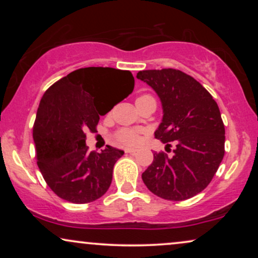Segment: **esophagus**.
<instances>
[{
  "label": "esophagus",
  "mask_w": 258,
  "mask_h": 258,
  "mask_svg": "<svg viewBox=\"0 0 258 258\" xmlns=\"http://www.w3.org/2000/svg\"><path fill=\"white\" fill-rule=\"evenodd\" d=\"M136 149H125V153L126 154H130V155H134V154H136Z\"/></svg>",
  "instance_id": "1"
}]
</instances>
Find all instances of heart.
I'll use <instances>...</instances> for the list:
<instances>
[{"label":"heart","mask_w":258,"mask_h":258,"mask_svg":"<svg viewBox=\"0 0 258 258\" xmlns=\"http://www.w3.org/2000/svg\"><path fill=\"white\" fill-rule=\"evenodd\" d=\"M143 96H147V95H143ZM115 140L121 146L133 147L140 142V134L135 129L122 128L115 133Z\"/></svg>","instance_id":"1"}]
</instances>
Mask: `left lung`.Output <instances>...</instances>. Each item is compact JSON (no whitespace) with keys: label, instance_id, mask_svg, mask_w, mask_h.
Here are the masks:
<instances>
[{"label":"left lung","instance_id":"8db88e82","mask_svg":"<svg viewBox=\"0 0 258 258\" xmlns=\"http://www.w3.org/2000/svg\"><path fill=\"white\" fill-rule=\"evenodd\" d=\"M137 79L156 91L163 105L155 137L168 148L175 144L172 156L154 151L153 163L142 174L144 184L161 199H191L207 188L223 160L220 108L202 84L181 70H142Z\"/></svg>","mask_w":258,"mask_h":258}]
</instances>
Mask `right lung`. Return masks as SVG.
<instances>
[{
    "instance_id": "add662e5",
    "label": "right lung",
    "mask_w": 258,
    "mask_h": 258,
    "mask_svg": "<svg viewBox=\"0 0 258 258\" xmlns=\"http://www.w3.org/2000/svg\"><path fill=\"white\" fill-rule=\"evenodd\" d=\"M134 86L129 70L89 67L62 77L44 93L33 126L36 160L45 183L62 200L83 204L107 192L114 165L124 153L110 146L88 153L86 132H96L100 116L114 108L115 90L121 102Z\"/></svg>"
}]
</instances>
